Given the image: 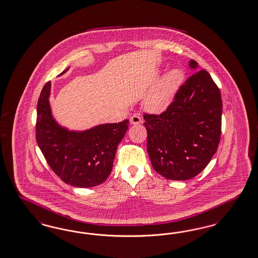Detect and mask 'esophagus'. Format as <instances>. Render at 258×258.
<instances>
[{
	"instance_id": "34e87169",
	"label": "esophagus",
	"mask_w": 258,
	"mask_h": 258,
	"mask_svg": "<svg viewBox=\"0 0 258 258\" xmlns=\"http://www.w3.org/2000/svg\"><path fill=\"white\" fill-rule=\"evenodd\" d=\"M130 121H131V124H138L142 123L141 117L139 115H137V114H134V116H132Z\"/></svg>"
}]
</instances>
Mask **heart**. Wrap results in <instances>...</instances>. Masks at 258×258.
Returning a JSON list of instances; mask_svg holds the SVG:
<instances>
[{"label": "heart", "mask_w": 258, "mask_h": 258, "mask_svg": "<svg viewBox=\"0 0 258 258\" xmlns=\"http://www.w3.org/2000/svg\"><path fill=\"white\" fill-rule=\"evenodd\" d=\"M183 79L184 74L180 69H173L167 73L147 97L145 102L147 109L153 113L166 111L173 103Z\"/></svg>", "instance_id": "1"}]
</instances>
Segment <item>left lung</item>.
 Instances as JSON below:
<instances>
[{"mask_svg":"<svg viewBox=\"0 0 258 258\" xmlns=\"http://www.w3.org/2000/svg\"><path fill=\"white\" fill-rule=\"evenodd\" d=\"M189 65L193 69L198 67L193 59ZM222 111L220 89L203 69L180 85L166 111L144 113L147 151L155 171L172 180L199 175L217 152Z\"/></svg>","mask_w":258,"mask_h":258,"instance_id":"obj_1","label":"left lung"}]
</instances>
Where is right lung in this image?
Returning a JSON list of instances; mask_svg holds the SVG:
<instances>
[{
  "instance_id": "1",
  "label": "right lung",
  "mask_w": 258,
  "mask_h": 258,
  "mask_svg": "<svg viewBox=\"0 0 258 258\" xmlns=\"http://www.w3.org/2000/svg\"><path fill=\"white\" fill-rule=\"evenodd\" d=\"M50 92L51 82H48L38 99L35 125L36 141L47 163L67 184L83 188L102 184L111 173L117 147L128 128V120L70 132L52 118Z\"/></svg>"
}]
</instances>
